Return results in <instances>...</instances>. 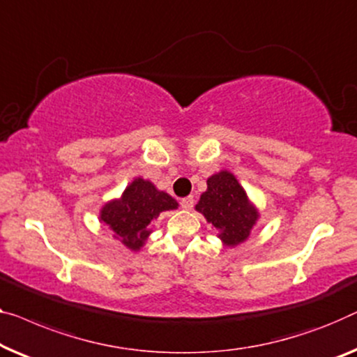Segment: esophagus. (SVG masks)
Instances as JSON below:
<instances>
[{
    "mask_svg": "<svg viewBox=\"0 0 357 357\" xmlns=\"http://www.w3.org/2000/svg\"><path fill=\"white\" fill-rule=\"evenodd\" d=\"M181 206H183L184 210H192V206H194V197L189 195V197H185V199L181 200Z\"/></svg>",
    "mask_w": 357,
    "mask_h": 357,
    "instance_id": "1",
    "label": "esophagus"
}]
</instances>
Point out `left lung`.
<instances>
[{"mask_svg": "<svg viewBox=\"0 0 357 357\" xmlns=\"http://www.w3.org/2000/svg\"><path fill=\"white\" fill-rule=\"evenodd\" d=\"M195 210L216 227L225 247H237L248 241L250 232L259 220L257 205L227 169H221L206 179V190L202 192Z\"/></svg>", "mask_w": 357, "mask_h": 357, "instance_id": "obj_1", "label": "left lung"}]
</instances>
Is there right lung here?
Returning <instances> with one entry per match:
<instances>
[{
  "label": "right lung",
  "instance_id": "right-lung-1",
  "mask_svg": "<svg viewBox=\"0 0 357 357\" xmlns=\"http://www.w3.org/2000/svg\"><path fill=\"white\" fill-rule=\"evenodd\" d=\"M178 206L172 195L157 189L149 179L137 176L119 199L105 202L99 211V222L109 227L115 241L131 252H139L152 234L151 222L162 211L176 210Z\"/></svg>",
  "mask_w": 357,
  "mask_h": 357
}]
</instances>
